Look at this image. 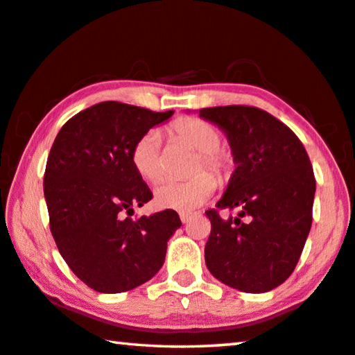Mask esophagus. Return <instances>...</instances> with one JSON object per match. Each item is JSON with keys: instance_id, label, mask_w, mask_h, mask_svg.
Returning <instances> with one entry per match:
<instances>
[{"instance_id": "1", "label": "esophagus", "mask_w": 355, "mask_h": 355, "mask_svg": "<svg viewBox=\"0 0 355 355\" xmlns=\"http://www.w3.org/2000/svg\"><path fill=\"white\" fill-rule=\"evenodd\" d=\"M191 218H193V215H191V213H180V219H182L183 224H187Z\"/></svg>"}]
</instances>
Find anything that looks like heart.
<instances>
[{
	"instance_id": "1",
	"label": "heart",
	"mask_w": 355,
	"mask_h": 355,
	"mask_svg": "<svg viewBox=\"0 0 355 355\" xmlns=\"http://www.w3.org/2000/svg\"><path fill=\"white\" fill-rule=\"evenodd\" d=\"M173 137L183 140L189 147L199 151L194 173L207 168L219 180L226 178L232 167V156L221 147V134L205 120L193 116L178 118L168 126ZM162 139L157 131L145 132L134 144L131 161L137 173L148 182H156L162 175L161 157ZM216 189L215 178L208 173H199L187 182L166 180L155 189V205L161 210L189 213L211 198Z\"/></svg>"
}]
</instances>
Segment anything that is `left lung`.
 Segmentation results:
<instances>
[{"label": "left lung", "instance_id": "obj_1", "mask_svg": "<svg viewBox=\"0 0 355 355\" xmlns=\"http://www.w3.org/2000/svg\"><path fill=\"white\" fill-rule=\"evenodd\" d=\"M199 116L223 129L237 164L216 208L205 211L207 268L241 292L272 291L294 272L311 229L316 180L306 150L257 107H208ZM219 209L239 215L224 218Z\"/></svg>", "mask_w": 355, "mask_h": 355}]
</instances>
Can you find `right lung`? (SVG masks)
<instances>
[{"label": "right lung", "mask_w": 355, "mask_h": 355, "mask_svg": "<svg viewBox=\"0 0 355 355\" xmlns=\"http://www.w3.org/2000/svg\"><path fill=\"white\" fill-rule=\"evenodd\" d=\"M173 110L116 101L94 104L64 123L44 173L50 230L69 268L88 288L118 294L159 272L167 241L182 226L177 211L123 218L151 200L131 161L134 144Z\"/></svg>", "instance_id": "1"}]
</instances>
